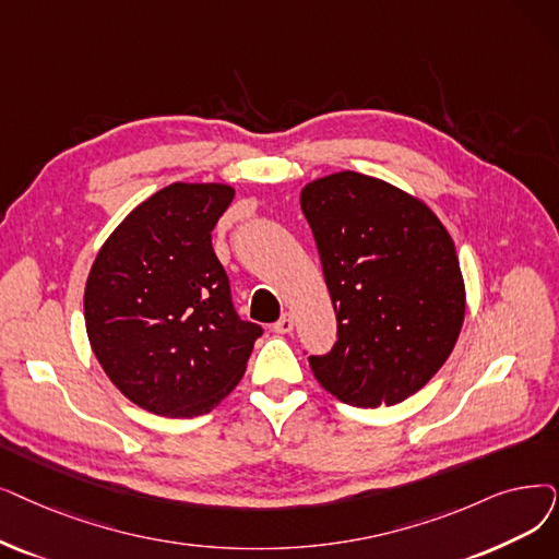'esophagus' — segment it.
<instances>
[{
  "mask_svg": "<svg viewBox=\"0 0 559 559\" xmlns=\"http://www.w3.org/2000/svg\"><path fill=\"white\" fill-rule=\"evenodd\" d=\"M293 329H295L293 314H283V318L274 324V331H276V333H293Z\"/></svg>",
  "mask_w": 559,
  "mask_h": 559,
  "instance_id": "34e87169",
  "label": "esophagus"
}]
</instances>
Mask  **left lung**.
Returning a JSON list of instances; mask_svg holds the SVG:
<instances>
[{
	"mask_svg": "<svg viewBox=\"0 0 559 559\" xmlns=\"http://www.w3.org/2000/svg\"><path fill=\"white\" fill-rule=\"evenodd\" d=\"M337 320L329 354L310 356L340 402L391 406L443 368L466 312L454 241L423 201L340 171L301 189Z\"/></svg>",
	"mask_w": 559,
	"mask_h": 559,
	"instance_id": "8db88e82",
	"label": "left lung"
}]
</instances>
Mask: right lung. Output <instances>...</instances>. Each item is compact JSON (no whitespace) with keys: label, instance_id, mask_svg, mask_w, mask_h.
I'll list each match as a JSON object with an SVG mask.
<instances>
[{"label":"right lung","instance_id":"add662e5","mask_svg":"<svg viewBox=\"0 0 559 559\" xmlns=\"http://www.w3.org/2000/svg\"><path fill=\"white\" fill-rule=\"evenodd\" d=\"M235 199L174 182L136 205L95 255L84 320L95 358L136 406L205 416L239 383L262 326L239 320L212 230Z\"/></svg>","mask_w":559,"mask_h":559}]
</instances>
